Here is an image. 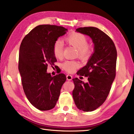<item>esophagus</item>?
Listing matches in <instances>:
<instances>
[{
  "label": "esophagus",
  "mask_w": 134,
  "mask_h": 134,
  "mask_svg": "<svg viewBox=\"0 0 134 134\" xmlns=\"http://www.w3.org/2000/svg\"><path fill=\"white\" fill-rule=\"evenodd\" d=\"M66 77H67V80H71L72 79V77L71 75H70V74H68V75L66 76Z\"/></svg>",
  "instance_id": "esophagus-1"
}]
</instances>
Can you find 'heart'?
I'll use <instances>...</instances> for the list:
<instances>
[{"label": "heart", "mask_w": 134, "mask_h": 134, "mask_svg": "<svg viewBox=\"0 0 134 134\" xmlns=\"http://www.w3.org/2000/svg\"><path fill=\"white\" fill-rule=\"evenodd\" d=\"M65 41L77 49L78 55L83 60L89 57L92 53V48L88 45V40L85 35L79 32H72L65 38ZM64 44L60 40H57L54 42L53 51L57 58H61L63 56ZM80 64L77 61H66L62 64V67L68 72H73Z\"/></svg>", "instance_id": "1"}]
</instances>
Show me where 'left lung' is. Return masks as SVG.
<instances>
[{"mask_svg":"<svg viewBox=\"0 0 134 134\" xmlns=\"http://www.w3.org/2000/svg\"><path fill=\"white\" fill-rule=\"evenodd\" d=\"M76 31L92 38L94 51L87 64L77 72L88 77V82L72 79V97L79 109L92 112L105 102L109 93L116 76L117 51L112 39L96 27L79 28Z\"/></svg>","mask_w":134,"mask_h":134,"instance_id":"left-lung-1","label":"left lung"}]
</instances>
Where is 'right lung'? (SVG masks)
<instances>
[{
    "label": "right lung",
    "mask_w": 134,
    "mask_h": 134,
    "mask_svg": "<svg viewBox=\"0 0 134 134\" xmlns=\"http://www.w3.org/2000/svg\"><path fill=\"white\" fill-rule=\"evenodd\" d=\"M67 31L63 26L41 25L29 32L20 46L18 69L24 91L29 102L40 110L55 107L66 80L64 74L51 76L47 70L57 62L54 42Z\"/></svg>",
    "instance_id": "obj_1"
}]
</instances>
